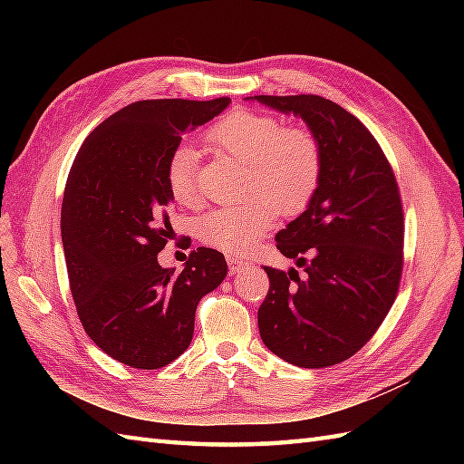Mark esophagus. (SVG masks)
<instances>
[{
	"label": "esophagus",
	"mask_w": 464,
	"mask_h": 464,
	"mask_svg": "<svg viewBox=\"0 0 464 464\" xmlns=\"http://www.w3.org/2000/svg\"><path fill=\"white\" fill-rule=\"evenodd\" d=\"M227 263H229V267H231V273H233V275H235V273H241V271L249 269V267H253V263H251L249 259L237 257V255H229V257H227Z\"/></svg>",
	"instance_id": "1"
}]
</instances>
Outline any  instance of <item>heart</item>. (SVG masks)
<instances>
[{"instance_id": "heart-1", "label": "heart", "mask_w": 464, "mask_h": 464, "mask_svg": "<svg viewBox=\"0 0 464 464\" xmlns=\"http://www.w3.org/2000/svg\"><path fill=\"white\" fill-rule=\"evenodd\" d=\"M205 140L213 150L247 165L245 193L253 195L199 221V237L215 249H249L275 225L277 213L303 211L317 189L323 153L317 137L307 130L285 127L271 115L235 110L213 123ZM197 163L199 153L191 145H179L167 161L169 191L187 207L199 201Z\"/></svg>"}]
</instances>
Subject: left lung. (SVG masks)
Wrapping results in <instances>:
<instances>
[{
	"label": "left lung",
	"mask_w": 464,
	"mask_h": 464,
	"mask_svg": "<svg viewBox=\"0 0 464 464\" xmlns=\"http://www.w3.org/2000/svg\"><path fill=\"white\" fill-rule=\"evenodd\" d=\"M295 115L317 137L319 185L304 211L275 235L303 267H263L269 293L261 339L295 367L323 369L353 357L387 317L402 271V207L387 157L357 117L319 95H255Z\"/></svg>",
	"instance_id": "left-lung-1"
}]
</instances>
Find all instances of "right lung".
<instances>
[{
  "label": "right lung",
  "instance_id": "add662e5",
  "mask_svg": "<svg viewBox=\"0 0 464 464\" xmlns=\"http://www.w3.org/2000/svg\"><path fill=\"white\" fill-rule=\"evenodd\" d=\"M213 102H135L95 127L77 151L62 205L69 285L85 333L133 369H161L187 351L197 304L227 275L199 247L181 273L157 261L169 233L167 161L183 135L219 115Z\"/></svg>",
  "mask_w": 464,
  "mask_h": 464
}]
</instances>
